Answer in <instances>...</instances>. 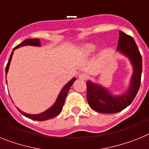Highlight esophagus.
<instances>
[{
    "mask_svg": "<svg viewBox=\"0 0 149 149\" xmlns=\"http://www.w3.org/2000/svg\"><path fill=\"white\" fill-rule=\"evenodd\" d=\"M79 79H80V80H86L87 78H88V76L85 73H80V74H79Z\"/></svg>",
    "mask_w": 149,
    "mask_h": 149,
    "instance_id": "obj_1",
    "label": "esophagus"
}]
</instances>
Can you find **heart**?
Listing matches in <instances>:
<instances>
[{"label": "heart", "mask_w": 149, "mask_h": 149, "mask_svg": "<svg viewBox=\"0 0 149 149\" xmlns=\"http://www.w3.org/2000/svg\"><path fill=\"white\" fill-rule=\"evenodd\" d=\"M97 45L94 42H89V43H86L81 47V53L82 55L88 56L91 54L93 53L95 50L96 49Z\"/></svg>", "instance_id": "obj_1"}]
</instances>
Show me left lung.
I'll return each instance as SVG.
<instances>
[{
	"label": "left lung",
	"instance_id": "left-lung-1",
	"mask_svg": "<svg viewBox=\"0 0 149 149\" xmlns=\"http://www.w3.org/2000/svg\"><path fill=\"white\" fill-rule=\"evenodd\" d=\"M117 51L129 60L132 68V76L127 89L120 94H113L108 88L98 82L88 80L87 86V101L95 111L104 113H114L128 107L138 92L141 82L142 61L134 39L119 31Z\"/></svg>",
	"mask_w": 149,
	"mask_h": 149
}]
</instances>
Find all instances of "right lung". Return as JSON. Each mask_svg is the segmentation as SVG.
Segmentation results:
<instances>
[{
  "label": "right lung",
  "instance_id": "1",
  "mask_svg": "<svg viewBox=\"0 0 149 149\" xmlns=\"http://www.w3.org/2000/svg\"><path fill=\"white\" fill-rule=\"evenodd\" d=\"M24 46H35V47H41V41L39 39H37V38H29V39H26L25 41L20 43L19 45L13 48V51L10 54V59H9L8 63L7 64V67H6V77H7V74L8 72L9 67H10V65L11 60H12V57H13V51H15L17 48H19L20 47H24ZM77 78L74 77L72 78L71 80L69 81L67 84L63 86L62 89L61 90L59 95L57 96V99L54 102V103L51 106V107L47 109L46 111H43L42 113H37V114H31V113H26V112H23V111H21L20 109H19L18 107H17L18 111L22 113L23 116L28 117L29 119L34 120H38V121H43V120H49L51 118H53V117H56L57 115L59 114L61 112L62 109H63V106L64 104L65 99H66V97L67 95V93H68L69 90L70 88V87L72 86V85L73 84V82L76 81ZM7 81V80H6Z\"/></svg>",
  "mask_w": 149,
  "mask_h": 149
}]
</instances>
